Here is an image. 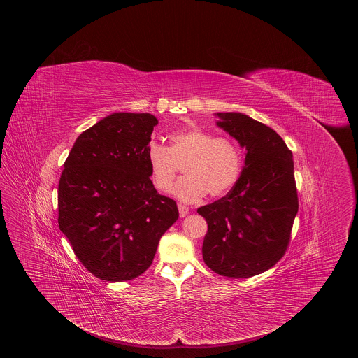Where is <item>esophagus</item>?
Wrapping results in <instances>:
<instances>
[{
	"instance_id": "obj_1",
	"label": "esophagus",
	"mask_w": 358,
	"mask_h": 358,
	"mask_svg": "<svg viewBox=\"0 0 358 358\" xmlns=\"http://www.w3.org/2000/svg\"><path fill=\"white\" fill-rule=\"evenodd\" d=\"M178 212H180L181 217H185V216L189 215V208L185 206V205L180 204L178 205Z\"/></svg>"
}]
</instances>
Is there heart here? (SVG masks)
<instances>
[{"instance_id": "b5f03b06", "label": "heart", "mask_w": 358, "mask_h": 358, "mask_svg": "<svg viewBox=\"0 0 358 358\" xmlns=\"http://www.w3.org/2000/svg\"><path fill=\"white\" fill-rule=\"evenodd\" d=\"M150 178L159 192L169 190L180 166L185 177L171 193L185 203H194L206 193L212 197L227 194L243 169V152L229 136H215L197 126H189L169 136V146L150 143L146 152Z\"/></svg>"}]
</instances>
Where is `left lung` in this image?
Masks as SVG:
<instances>
[{
    "label": "left lung",
    "mask_w": 358,
    "mask_h": 358,
    "mask_svg": "<svg viewBox=\"0 0 358 358\" xmlns=\"http://www.w3.org/2000/svg\"><path fill=\"white\" fill-rule=\"evenodd\" d=\"M217 126L245 148V166L225 197L197 209L208 222L205 264L228 278H251L287 251L298 192L292 153L271 127L240 113H219Z\"/></svg>",
    "instance_id": "1"
}]
</instances>
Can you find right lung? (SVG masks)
<instances>
[{
    "mask_svg": "<svg viewBox=\"0 0 358 358\" xmlns=\"http://www.w3.org/2000/svg\"><path fill=\"white\" fill-rule=\"evenodd\" d=\"M152 114L115 113L83 131L64 162L59 228L76 257L107 282L131 280L153 263L161 236L178 219L174 200L150 180Z\"/></svg>",
    "mask_w": 358,
    "mask_h": 358,
    "instance_id": "right-lung-1",
    "label": "right lung"
}]
</instances>
